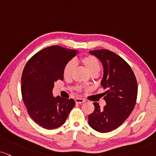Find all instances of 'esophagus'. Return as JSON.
<instances>
[{
    "label": "esophagus",
    "mask_w": 156,
    "mask_h": 156,
    "mask_svg": "<svg viewBox=\"0 0 156 156\" xmlns=\"http://www.w3.org/2000/svg\"><path fill=\"white\" fill-rule=\"evenodd\" d=\"M84 101H84V99H82V98H76V99H75V102H76V103H79V104L83 103Z\"/></svg>",
    "instance_id": "esophagus-1"
}]
</instances>
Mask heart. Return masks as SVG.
Returning <instances> with one entry per match:
<instances>
[{"mask_svg": "<svg viewBox=\"0 0 156 156\" xmlns=\"http://www.w3.org/2000/svg\"><path fill=\"white\" fill-rule=\"evenodd\" d=\"M82 62L87 68V71L90 74L93 73H98L100 69H101V64H100L99 61L93 55H87L82 58ZM75 68V62L74 61H70L66 63L63 69V76L66 80H69L72 76L73 72ZM79 91H81L82 87L79 86L77 87Z\"/></svg>", "mask_w": 156, "mask_h": 156, "instance_id": "obj_1", "label": "heart"}]
</instances>
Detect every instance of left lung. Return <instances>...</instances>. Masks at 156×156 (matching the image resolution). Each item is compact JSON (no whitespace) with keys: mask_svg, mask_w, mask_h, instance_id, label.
Masks as SVG:
<instances>
[{"mask_svg":"<svg viewBox=\"0 0 156 156\" xmlns=\"http://www.w3.org/2000/svg\"><path fill=\"white\" fill-rule=\"evenodd\" d=\"M101 61L103 76L101 85L106 105L103 108L93 103L95 110L88 116L89 125L96 131L105 133L116 129L133 111L137 96V83L129 65L122 57L106 49L90 51Z\"/></svg>","mask_w":156,"mask_h":156,"instance_id":"8db88e82","label":"left lung"}]
</instances>
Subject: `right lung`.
Here are the masks:
<instances>
[{"mask_svg":"<svg viewBox=\"0 0 156 156\" xmlns=\"http://www.w3.org/2000/svg\"><path fill=\"white\" fill-rule=\"evenodd\" d=\"M78 51L58 45L45 48L25 65L22 76V99L36 124L53 129L63 124L74 108L73 99L53 95L54 82L63 80V69Z\"/></svg>","mask_w":156,"mask_h":156,"instance_id":"obj_1","label":"right lung"}]
</instances>
